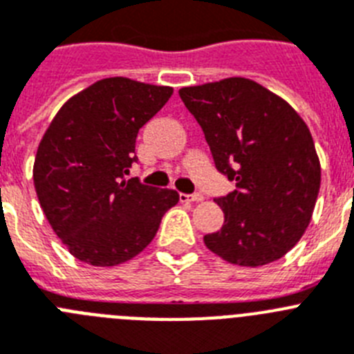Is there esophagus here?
<instances>
[{
	"mask_svg": "<svg viewBox=\"0 0 354 354\" xmlns=\"http://www.w3.org/2000/svg\"><path fill=\"white\" fill-rule=\"evenodd\" d=\"M180 199L183 203H198V201H203V196L201 194H180Z\"/></svg>",
	"mask_w": 354,
	"mask_h": 354,
	"instance_id": "1",
	"label": "esophagus"
}]
</instances>
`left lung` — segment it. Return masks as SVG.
<instances>
[{"instance_id":"left-lung-1","label":"left lung","mask_w":354,"mask_h":354,"mask_svg":"<svg viewBox=\"0 0 354 354\" xmlns=\"http://www.w3.org/2000/svg\"><path fill=\"white\" fill-rule=\"evenodd\" d=\"M180 97L215 167L235 181L215 199L224 224L205 245L235 266L276 262L299 242L317 201L321 162L308 126L283 97L241 76L183 87Z\"/></svg>"}]
</instances>
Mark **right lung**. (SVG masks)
<instances>
[{
  "mask_svg": "<svg viewBox=\"0 0 354 354\" xmlns=\"http://www.w3.org/2000/svg\"><path fill=\"white\" fill-rule=\"evenodd\" d=\"M173 87L103 78L62 104L42 137L33 183L46 219L69 253L96 267L124 263L155 239L176 190L130 178L135 140Z\"/></svg>",
  "mask_w": 354,
  "mask_h": 354,
  "instance_id": "add662e5",
  "label": "right lung"
}]
</instances>
